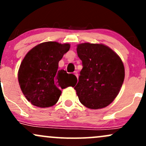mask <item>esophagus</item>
Returning <instances> with one entry per match:
<instances>
[{
    "label": "esophagus",
    "instance_id": "esophagus-1",
    "mask_svg": "<svg viewBox=\"0 0 146 146\" xmlns=\"http://www.w3.org/2000/svg\"><path fill=\"white\" fill-rule=\"evenodd\" d=\"M74 75H75V76L77 77V78H78V72L75 71V72H74Z\"/></svg>",
    "mask_w": 146,
    "mask_h": 146
}]
</instances>
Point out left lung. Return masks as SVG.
<instances>
[{"label":"left lung","instance_id":"1","mask_svg":"<svg viewBox=\"0 0 146 146\" xmlns=\"http://www.w3.org/2000/svg\"><path fill=\"white\" fill-rule=\"evenodd\" d=\"M77 53L83 66L74 87L79 100L90 109L104 108L116 98L123 84L125 70L122 60L103 44H79Z\"/></svg>","mask_w":146,"mask_h":146}]
</instances>
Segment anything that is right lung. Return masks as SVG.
Here are the masks:
<instances>
[{"label": "right lung", "instance_id": "obj_1", "mask_svg": "<svg viewBox=\"0 0 146 146\" xmlns=\"http://www.w3.org/2000/svg\"><path fill=\"white\" fill-rule=\"evenodd\" d=\"M69 48V44L46 42L34 46L25 56L18 79L22 92L31 104L52 106L59 100L61 89L77 83L75 75L58 70V62Z\"/></svg>", "mask_w": 146, "mask_h": 146}]
</instances>
